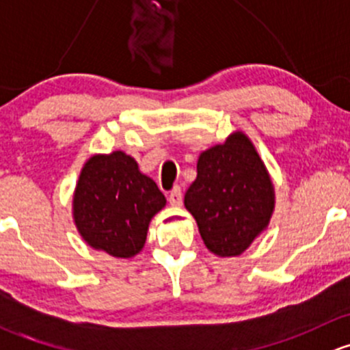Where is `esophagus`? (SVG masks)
<instances>
[{
    "label": "esophagus",
    "mask_w": 350,
    "mask_h": 350,
    "mask_svg": "<svg viewBox=\"0 0 350 350\" xmlns=\"http://www.w3.org/2000/svg\"><path fill=\"white\" fill-rule=\"evenodd\" d=\"M167 200L169 203L172 204V206H181L183 203V191L179 186H174V188L171 189V193L167 195Z\"/></svg>",
    "instance_id": "34e87169"
}]
</instances>
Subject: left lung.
Wrapping results in <instances>:
<instances>
[{"mask_svg":"<svg viewBox=\"0 0 350 350\" xmlns=\"http://www.w3.org/2000/svg\"><path fill=\"white\" fill-rule=\"evenodd\" d=\"M198 176L185 195L204 245L213 254H242L267 227L274 193L264 162L241 132L198 159Z\"/></svg>","mask_w":350,"mask_h":350,"instance_id":"1","label":"left lung"}]
</instances>
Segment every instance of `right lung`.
I'll return each mask as SVG.
<instances>
[{
  "mask_svg": "<svg viewBox=\"0 0 350 350\" xmlns=\"http://www.w3.org/2000/svg\"><path fill=\"white\" fill-rule=\"evenodd\" d=\"M74 220L83 239L113 257H132L146 243L150 218L165 198L135 159L120 152L94 155L74 193Z\"/></svg>",
  "mask_w": 350,
  "mask_h": 350,
  "instance_id": "obj_1",
  "label": "right lung"
}]
</instances>
